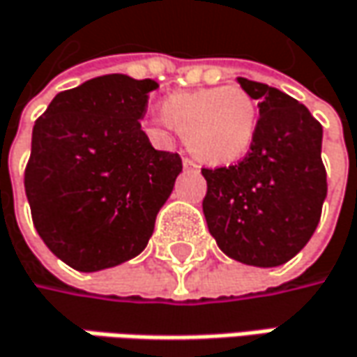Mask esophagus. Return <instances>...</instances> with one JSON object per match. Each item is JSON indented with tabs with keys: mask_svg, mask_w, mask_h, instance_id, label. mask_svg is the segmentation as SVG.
Instances as JSON below:
<instances>
[{
	"mask_svg": "<svg viewBox=\"0 0 357 357\" xmlns=\"http://www.w3.org/2000/svg\"><path fill=\"white\" fill-rule=\"evenodd\" d=\"M183 167H185V169H196V167H198V163H196L194 159L183 158Z\"/></svg>",
	"mask_w": 357,
	"mask_h": 357,
	"instance_id": "esophagus-1",
	"label": "esophagus"
}]
</instances>
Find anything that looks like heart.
<instances>
[{"instance_id":"b5f03b06","label":"heart","mask_w":357,"mask_h":357,"mask_svg":"<svg viewBox=\"0 0 357 357\" xmlns=\"http://www.w3.org/2000/svg\"><path fill=\"white\" fill-rule=\"evenodd\" d=\"M161 116L208 165H228L244 158L259 127L257 102L241 86L174 93L161 102Z\"/></svg>"}]
</instances>
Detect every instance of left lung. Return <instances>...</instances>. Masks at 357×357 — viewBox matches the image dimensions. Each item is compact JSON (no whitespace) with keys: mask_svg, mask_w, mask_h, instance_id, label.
Returning a JSON list of instances; mask_svg holds the SVG:
<instances>
[{"mask_svg":"<svg viewBox=\"0 0 357 357\" xmlns=\"http://www.w3.org/2000/svg\"><path fill=\"white\" fill-rule=\"evenodd\" d=\"M259 102V127L236 165L202 169L210 234L224 255L250 266L291 261L313 236L327 196L324 129L309 109L268 84L238 78Z\"/></svg>","mask_w":357,"mask_h":357,"instance_id":"obj_1","label":"left lung"}]
</instances>
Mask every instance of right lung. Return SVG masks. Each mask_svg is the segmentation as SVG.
Wrapping results in <instances>:
<instances>
[{"mask_svg": "<svg viewBox=\"0 0 357 357\" xmlns=\"http://www.w3.org/2000/svg\"><path fill=\"white\" fill-rule=\"evenodd\" d=\"M159 84L105 74L54 96L32 131L24 185L40 238L82 273L137 257L181 172L139 119Z\"/></svg>", "mask_w": 357, "mask_h": 357, "instance_id": "1", "label": "right lung"}]
</instances>
